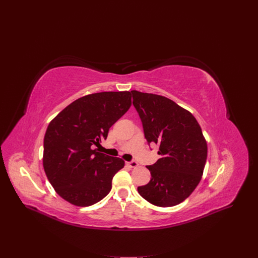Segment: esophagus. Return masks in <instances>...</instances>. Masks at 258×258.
<instances>
[{
  "mask_svg": "<svg viewBox=\"0 0 258 258\" xmlns=\"http://www.w3.org/2000/svg\"><path fill=\"white\" fill-rule=\"evenodd\" d=\"M127 164L131 166V167H133V168H135V167H137L138 165H139V163L137 162V161H130V162H127Z\"/></svg>",
  "mask_w": 258,
  "mask_h": 258,
  "instance_id": "34e87169",
  "label": "esophagus"
}]
</instances>
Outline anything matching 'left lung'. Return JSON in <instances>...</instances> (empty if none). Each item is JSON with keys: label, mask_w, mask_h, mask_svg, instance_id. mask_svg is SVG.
Returning a JSON list of instances; mask_svg holds the SVG:
<instances>
[{"label": "left lung", "mask_w": 258, "mask_h": 258, "mask_svg": "<svg viewBox=\"0 0 258 258\" xmlns=\"http://www.w3.org/2000/svg\"><path fill=\"white\" fill-rule=\"evenodd\" d=\"M132 94L145 138L158 145L161 156L146 166L151 179L138 187V192L159 207L177 205L193 193L203 174L207 143L202 130L193 114L172 100L138 91Z\"/></svg>", "instance_id": "1"}]
</instances>
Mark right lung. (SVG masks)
<instances>
[{
	"instance_id": "1",
	"label": "right lung",
	"mask_w": 258,
	"mask_h": 258,
	"mask_svg": "<svg viewBox=\"0 0 258 258\" xmlns=\"http://www.w3.org/2000/svg\"><path fill=\"white\" fill-rule=\"evenodd\" d=\"M132 105L131 92H102L69 104L49 123L43 165L56 193L77 206L106 197L124 161L93 150Z\"/></svg>"
}]
</instances>
